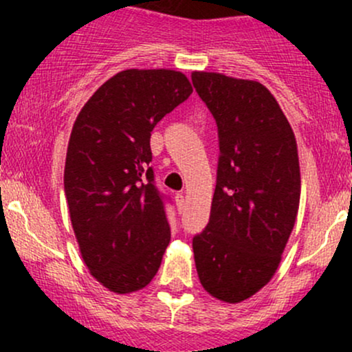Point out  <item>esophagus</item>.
Wrapping results in <instances>:
<instances>
[{
    "mask_svg": "<svg viewBox=\"0 0 352 352\" xmlns=\"http://www.w3.org/2000/svg\"><path fill=\"white\" fill-rule=\"evenodd\" d=\"M175 204H177V208H179V212H182L185 207V200H184V195H182V193H175Z\"/></svg>",
    "mask_w": 352,
    "mask_h": 352,
    "instance_id": "1",
    "label": "esophagus"
}]
</instances>
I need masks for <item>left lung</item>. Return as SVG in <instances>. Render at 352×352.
Segmentation results:
<instances>
[{
    "label": "left lung",
    "mask_w": 352,
    "mask_h": 352,
    "mask_svg": "<svg viewBox=\"0 0 352 352\" xmlns=\"http://www.w3.org/2000/svg\"><path fill=\"white\" fill-rule=\"evenodd\" d=\"M192 82L220 148L210 220L192 240L197 273L212 296L240 302L272 280L296 221V139L263 84L217 72H193Z\"/></svg>",
    "instance_id": "obj_1"
}]
</instances>
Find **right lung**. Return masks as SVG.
<instances>
[{"mask_svg": "<svg viewBox=\"0 0 352 352\" xmlns=\"http://www.w3.org/2000/svg\"><path fill=\"white\" fill-rule=\"evenodd\" d=\"M192 91L182 72L122 71L72 127L64 167L72 228L89 272L114 293L147 286L170 241V199L155 185L151 132Z\"/></svg>", "mask_w": 352, "mask_h": 352, "instance_id": "add662e5", "label": "right lung"}]
</instances>
